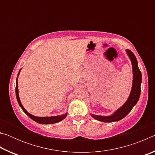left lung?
I'll use <instances>...</instances> for the list:
<instances>
[{
  "instance_id": "obj_1",
  "label": "left lung",
  "mask_w": 155,
  "mask_h": 155,
  "mask_svg": "<svg viewBox=\"0 0 155 155\" xmlns=\"http://www.w3.org/2000/svg\"><path fill=\"white\" fill-rule=\"evenodd\" d=\"M127 53L132 64L133 68V85L131 89L130 94L127 102L115 111L112 115L109 116H102V115H96L91 114L94 119L98 121L104 122H113L119 121L127 115L137 104L141 94V73L139 69L137 59L135 54L130 50L127 49Z\"/></svg>"
}]
</instances>
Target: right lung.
<instances>
[{
  "instance_id": "add662e5",
  "label": "right lung",
  "mask_w": 155,
  "mask_h": 155,
  "mask_svg": "<svg viewBox=\"0 0 155 155\" xmlns=\"http://www.w3.org/2000/svg\"><path fill=\"white\" fill-rule=\"evenodd\" d=\"M22 69V68H21ZM21 69L20 70L18 74V77L20 74V72ZM15 95H16V98L18 101V103L19 104L20 107L22 108L26 114H27L28 117H30L31 119H32L34 121L40 123V124H54V123L59 122L61 120H64L65 117L67 116V113L65 114H63L61 115H57V116H52V117H37V116H34V115H31L29 113L27 112V110H26L24 107L22 106V103H21L20 100L19 98V94H18V78H16V86H15Z\"/></svg>"
}]
</instances>
